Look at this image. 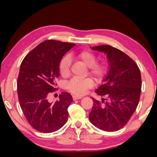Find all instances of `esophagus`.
I'll use <instances>...</instances> for the list:
<instances>
[{"mask_svg":"<svg viewBox=\"0 0 157 157\" xmlns=\"http://www.w3.org/2000/svg\"><path fill=\"white\" fill-rule=\"evenodd\" d=\"M82 96H77V95H73V99L74 100L82 99Z\"/></svg>","mask_w":157,"mask_h":157,"instance_id":"obj_1","label":"esophagus"}]
</instances>
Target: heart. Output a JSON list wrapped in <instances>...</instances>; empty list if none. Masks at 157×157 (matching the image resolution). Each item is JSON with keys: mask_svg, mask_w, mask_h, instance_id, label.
Wrapping results in <instances>:
<instances>
[{"mask_svg": "<svg viewBox=\"0 0 157 157\" xmlns=\"http://www.w3.org/2000/svg\"><path fill=\"white\" fill-rule=\"evenodd\" d=\"M71 56L80 61L89 67V73L94 75L98 80H102L107 73V65L103 63H96L97 57L94 52L89 50H83L78 53L71 54ZM71 59L70 56L66 55L62 58L59 63V71L63 77H67L71 73ZM94 85V81L91 78L77 79L73 78L66 85L69 91L75 95L85 94L86 90Z\"/></svg>", "mask_w": 157, "mask_h": 157, "instance_id": "heart-1", "label": "heart"}]
</instances>
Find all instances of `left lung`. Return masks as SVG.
Masks as SVG:
<instances>
[{"label":"left lung","instance_id":"left-lung-1","mask_svg":"<svg viewBox=\"0 0 157 157\" xmlns=\"http://www.w3.org/2000/svg\"><path fill=\"white\" fill-rule=\"evenodd\" d=\"M91 48L107 55L109 68L103 84L95 91L107 99L103 98L102 103L92 98L89 121L101 130L115 132L127 123L139 104L142 84L140 70L128 55L112 46L102 45Z\"/></svg>","mask_w":157,"mask_h":157}]
</instances>
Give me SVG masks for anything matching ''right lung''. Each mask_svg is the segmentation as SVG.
I'll use <instances>...</instances> for the list:
<instances>
[{
	"instance_id": "add662e5",
	"label": "right lung",
	"mask_w": 157,
	"mask_h": 157,
	"mask_svg": "<svg viewBox=\"0 0 157 157\" xmlns=\"http://www.w3.org/2000/svg\"><path fill=\"white\" fill-rule=\"evenodd\" d=\"M75 44L47 40L26 55L21 64L17 80L20 106L30 125L36 131H57L68 120L72 95L63 92L59 100L50 102L48 96L56 90L62 57Z\"/></svg>"
}]
</instances>
